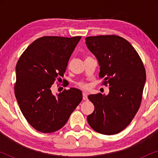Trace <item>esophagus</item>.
<instances>
[{"mask_svg":"<svg viewBox=\"0 0 158 158\" xmlns=\"http://www.w3.org/2000/svg\"><path fill=\"white\" fill-rule=\"evenodd\" d=\"M83 99L84 101H87L88 100V96H87V94L85 92L83 93Z\"/></svg>","mask_w":158,"mask_h":158,"instance_id":"esophagus-1","label":"esophagus"}]
</instances>
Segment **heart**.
<instances>
[{"label": "heart", "mask_w": 158, "mask_h": 158, "mask_svg": "<svg viewBox=\"0 0 158 158\" xmlns=\"http://www.w3.org/2000/svg\"><path fill=\"white\" fill-rule=\"evenodd\" d=\"M77 85H78L80 88H83V89H87L88 87L87 84L85 83H79L78 84H77Z\"/></svg>", "instance_id": "1"}]
</instances>
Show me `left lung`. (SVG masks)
Listing matches in <instances>:
<instances>
[{"label":"left lung","instance_id":"obj_1","mask_svg":"<svg viewBox=\"0 0 158 158\" xmlns=\"http://www.w3.org/2000/svg\"><path fill=\"white\" fill-rule=\"evenodd\" d=\"M88 48L98 60L99 77L109 94L89 95L94 111L87 117L90 127L106 135L119 133L139 109L146 72L139 54L128 41L116 35L85 38Z\"/></svg>","mask_w":158,"mask_h":158}]
</instances>
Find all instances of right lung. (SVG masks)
Wrapping results in <instances>:
<instances>
[{"instance_id": "add662e5", "label": "right lung", "mask_w": 158, "mask_h": 158, "mask_svg": "<svg viewBox=\"0 0 158 158\" xmlns=\"http://www.w3.org/2000/svg\"><path fill=\"white\" fill-rule=\"evenodd\" d=\"M81 38L42 36L32 42L17 62L15 96L23 116L36 130H59L83 99L76 88L64 89L57 96L51 90L56 80L64 76Z\"/></svg>"}]
</instances>
